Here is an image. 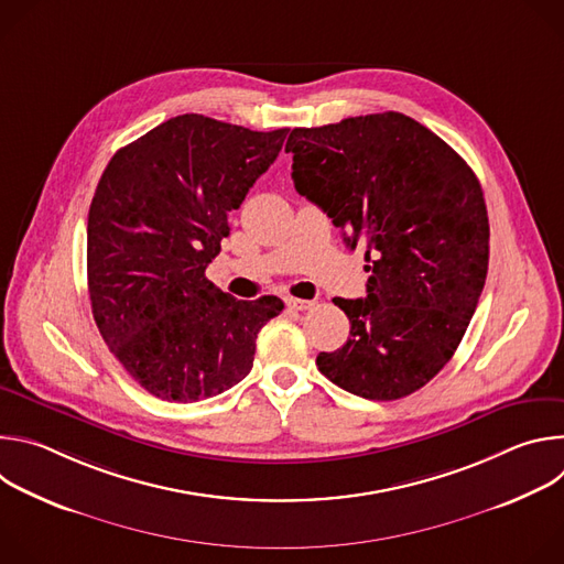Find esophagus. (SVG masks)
I'll list each match as a JSON object with an SVG mask.
<instances>
[{
	"label": "esophagus",
	"instance_id": "34e87169",
	"mask_svg": "<svg viewBox=\"0 0 564 564\" xmlns=\"http://www.w3.org/2000/svg\"><path fill=\"white\" fill-rule=\"evenodd\" d=\"M285 305L290 307V310H310L312 305H314V301H305V299H285Z\"/></svg>",
	"mask_w": 564,
	"mask_h": 564
}]
</instances>
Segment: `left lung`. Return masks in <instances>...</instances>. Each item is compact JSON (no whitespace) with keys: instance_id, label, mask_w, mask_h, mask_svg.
<instances>
[{"instance_id":"8db88e82","label":"left lung","mask_w":564,"mask_h":564,"mask_svg":"<svg viewBox=\"0 0 564 564\" xmlns=\"http://www.w3.org/2000/svg\"><path fill=\"white\" fill-rule=\"evenodd\" d=\"M292 181L350 250H366V299H333L350 337L316 366L375 401L426 386L457 350L489 270L479 181L431 129L397 113L292 129Z\"/></svg>"}]
</instances>
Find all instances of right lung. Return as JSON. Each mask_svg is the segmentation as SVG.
<instances>
[{
    "label": "right lung",
    "instance_id": "add662e5",
    "mask_svg": "<svg viewBox=\"0 0 564 564\" xmlns=\"http://www.w3.org/2000/svg\"><path fill=\"white\" fill-rule=\"evenodd\" d=\"M288 131L185 113L109 160L87 225L91 310L109 350L158 399L192 404L246 379L259 330L283 310L279 296L225 294L205 270Z\"/></svg>",
    "mask_w": 564,
    "mask_h": 564
}]
</instances>
